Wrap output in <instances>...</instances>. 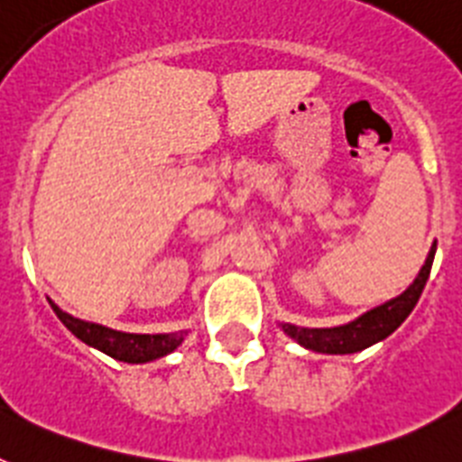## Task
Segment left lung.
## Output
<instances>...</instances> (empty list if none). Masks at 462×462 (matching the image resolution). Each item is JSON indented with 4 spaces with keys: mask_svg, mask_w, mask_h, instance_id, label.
<instances>
[{
    "mask_svg": "<svg viewBox=\"0 0 462 462\" xmlns=\"http://www.w3.org/2000/svg\"><path fill=\"white\" fill-rule=\"evenodd\" d=\"M435 250H438V243H432L430 252L426 256V263H423L416 280L411 282L405 291L386 300L383 305H377L370 312L361 314L358 319L349 321V324L333 326V328H303V326L293 324H280V328L300 346L319 354H356L377 345V342L386 340L410 317L414 305L419 303L428 275H430Z\"/></svg>",
    "mask_w": 462,
    "mask_h": 462,
    "instance_id": "obj_1",
    "label": "left lung"
}]
</instances>
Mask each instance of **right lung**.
<instances>
[{"mask_svg":"<svg viewBox=\"0 0 462 462\" xmlns=\"http://www.w3.org/2000/svg\"><path fill=\"white\" fill-rule=\"evenodd\" d=\"M52 312L60 317L64 326L71 330L73 336L83 340L85 345L99 349V352L108 354L110 358L125 363H150L157 358L166 356V354L175 352L178 346L185 342L187 330H178V333H122V330H113L108 326L92 324V321H83L71 317L69 312L57 308L51 300Z\"/></svg>","mask_w":462,"mask_h":462,"instance_id":"1","label":"right lung"}]
</instances>
